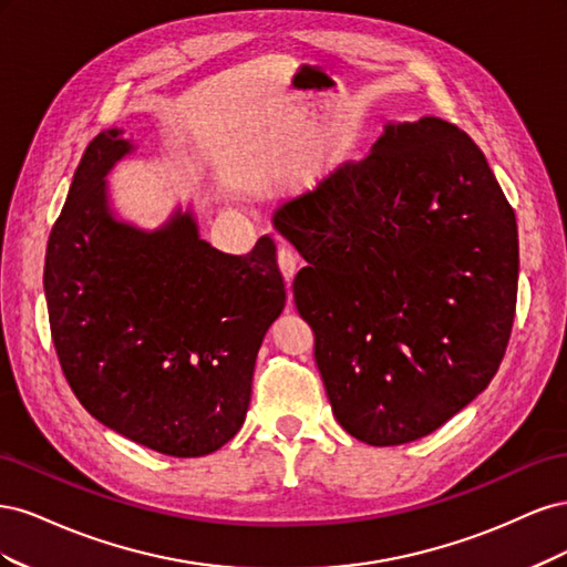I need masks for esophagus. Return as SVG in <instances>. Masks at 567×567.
Listing matches in <instances>:
<instances>
[{
    "label": "esophagus",
    "mask_w": 567,
    "mask_h": 567,
    "mask_svg": "<svg viewBox=\"0 0 567 567\" xmlns=\"http://www.w3.org/2000/svg\"><path fill=\"white\" fill-rule=\"evenodd\" d=\"M277 262H279V269L284 274V279L288 284V307H290V281H293L296 277V267H298V257L290 252L288 248H281L279 255H277Z\"/></svg>",
    "instance_id": "obj_1"
}]
</instances>
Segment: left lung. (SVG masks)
I'll list each match as a JSON object with an SVG mask.
<instances>
[{
	"mask_svg": "<svg viewBox=\"0 0 567 567\" xmlns=\"http://www.w3.org/2000/svg\"><path fill=\"white\" fill-rule=\"evenodd\" d=\"M336 421L394 447L431 435L502 364L518 227L483 151L435 115L388 120L357 163L274 213Z\"/></svg>",
	"mask_w": 567,
	"mask_h": 567,
	"instance_id": "left-lung-1",
	"label": "left lung"
}]
</instances>
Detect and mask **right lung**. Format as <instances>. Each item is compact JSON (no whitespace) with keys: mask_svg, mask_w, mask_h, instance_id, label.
Listing matches in <instances>:
<instances>
[{"mask_svg":"<svg viewBox=\"0 0 567 567\" xmlns=\"http://www.w3.org/2000/svg\"><path fill=\"white\" fill-rule=\"evenodd\" d=\"M125 130L84 151L49 236L44 296L75 398L117 435L167 456L217 452L246 421L255 359L286 305L277 246L238 257L200 238L192 205L161 227L120 217L109 175Z\"/></svg>","mask_w":567,"mask_h":567,"instance_id":"right-lung-1","label":"right lung"}]
</instances>
